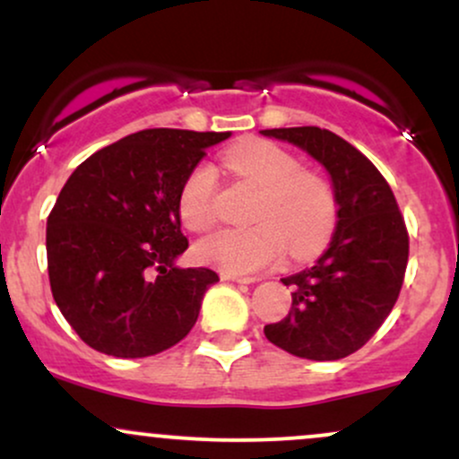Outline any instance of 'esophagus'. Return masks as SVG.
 Listing matches in <instances>:
<instances>
[{
  "label": "esophagus",
  "instance_id": "34e87169",
  "mask_svg": "<svg viewBox=\"0 0 459 459\" xmlns=\"http://www.w3.org/2000/svg\"><path fill=\"white\" fill-rule=\"evenodd\" d=\"M222 281L241 282V284H252V282L256 281V278H252V276H237V273H222Z\"/></svg>",
  "mask_w": 459,
  "mask_h": 459
}]
</instances>
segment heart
Returning <instances> with one entry per match:
<instances>
[{
	"mask_svg": "<svg viewBox=\"0 0 459 459\" xmlns=\"http://www.w3.org/2000/svg\"><path fill=\"white\" fill-rule=\"evenodd\" d=\"M235 177L259 187L247 229H224L200 239L194 255L204 265L229 273H247L272 265L284 255L308 256L328 241L336 220L332 186L317 172L302 170L298 157L273 142L246 140L224 155ZM218 178L200 163L178 192V215L189 230H207L215 222Z\"/></svg>",
	"mask_w": 459,
	"mask_h": 459,
	"instance_id": "obj_1",
	"label": "heart"
}]
</instances>
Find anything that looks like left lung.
Masks as SVG:
<instances>
[{
    "mask_svg": "<svg viewBox=\"0 0 459 459\" xmlns=\"http://www.w3.org/2000/svg\"><path fill=\"white\" fill-rule=\"evenodd\" d=\"M325 168L336 198V229L313 267L281 278L291 310L263 328L267 341L307 360H339L388 317L408 265V230L386 178L350 142L328 129H263Z\"/></svg>",
    "mask_w": 459,
    "mask_h": 459,
    "instance_id": "8db88e82",
    "label": "left lung"
}]
</instances>
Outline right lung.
I'll use <instances>...</instances> for the list:
<instances>
[{
    "label": "right lung",
    "instance_id": "1",
    "mask_svg": "<svg viewBox=\"0 0 459 459\" xmlns=\"http://www.w3.org/2000/svg\"><path fill=\"white\" fill-rule=\"evenodd\" d=\"M230 131L144 129L79 163L47 218L51 293L79 339L116 358L155 356L186 339L207 267L187 250L178 192L209 146Z\"/></svg>",
    "mask_w": 459,
    "mask_h": 459
}]
</instances>
